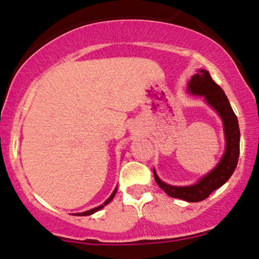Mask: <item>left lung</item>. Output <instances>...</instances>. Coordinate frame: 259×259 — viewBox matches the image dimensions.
<instances>
[{
    "label": "left lung",
    "instance_id": "left-lung-1",
    "mask_svg": "<svg viewBox=\"0 0 259 259\" xmlns=\"http://www.w3.org/2000/svg\"><path fill=\"white\" fill-rule=\"evenodd\" d=\"M187 92L192 95L203 97L205 102L211 106L221 116L225 137V152L221 160L207 175L201 177L196 184L189 186L168 185L159 178L153 168L154 179L158 186L172 198H179L189 203L201 201L210 196L214 190L224 185L235 172L239 157L240 132L238 120L226 98L224 91L212 80L210 73L199 69L196 75L191 77Z\"/></svg>",
    "mask_w": 259,
    "mask_h": 259
}]
</instances>
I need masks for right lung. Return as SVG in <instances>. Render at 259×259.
<instances>
[{
    "label": "right lung",
    "mask_w": 259,
    "mask_h": 259,
    "mask_svg": "<svg viewBox=\"0 0 259 259\" xmlns=\"http://www.w3.org/2000/svg\"><path fill=\"white\" fill-rule=\"evenodd\" d=\"M116 190H118V186L115 187L114 189V191H113V193L111 194V196H109V198L107 200L105 201L104 204L102 205H100V206H97V207H94V208H92V210H88V211H84V212H81V213H74V215H90V214H93V213H95V212L97 211H99V210H101L102 207H105L106 205H107L108 203H111V200L113 199V198H114V196H115V193H116Z\"/></svg>",
    "instance_id": "add662e5"
}]
</instances>
